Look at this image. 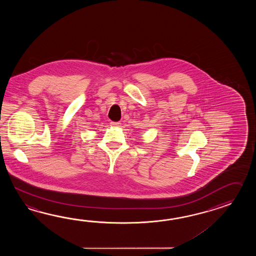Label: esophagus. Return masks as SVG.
<instances>
[{
	"label": "esophagus",
	"mask_w": 256,
	"mask_h": 256,
	"mask_svg": "<svg viewBox=\"0 0 256 256\" xmlns=\"http://www.w3.org/2000/svg\"><path fill=\"white\" fill-rule=\"evenodd\" d=\"M110 124L112 127H118V126H120V122H110Z\"/></svg>",
	"instance_id": "1"
}]
</instances>
